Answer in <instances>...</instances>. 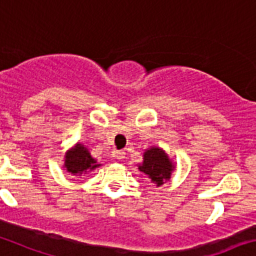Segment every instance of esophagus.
<instances>
[{
  "mask_svg": "<svg viewBox=\"0 0 256 256\" xmlns=\"http://www.w3.org/2000/svg\"><path fill=\"white\" fill-rule=\"evenodd\" d=\"M124 154H126L124 150H114L113 152V156L116 158V160H123Z\"/></svg>",
  "mask_w": 256,
  "mask_h": 256,
  "instance_id": "34e87169",
  "label": "esophagus"
}]
</instances>
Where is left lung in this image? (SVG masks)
Instances as JSON below:
<instances>
[{
  "instance_id": "left-lung-1",
  "label": "left lung",
  "mask_w": 256,
  "mask_h": 256,
  "mask_svg": "<svg viewBox=\"0 0 256 256\" xmlns=\"http://www.w3.org/2000/svg\"><path fill=\"white\" fill-rule=\"evenodd\" d=\"M137 166L138 170L157 187L170 181L172 172L176 170V164L168 157L166 150L157 146H152L143 152V160Z\"/></svg>"
}]
</instances>
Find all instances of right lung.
<instances>
[{
    "label": "right lung",
    "instance_id": "right-lung-1",
    "mask_svg": "<svg viewBox=\"0 0 256 256\" xmlns=\"http://www.w3.org/2000/svg\"><path fill=\"white\" fill-rule=\"evenodd\" d=\"M100 166V163L92 157L89 150L80 142L75 143L70 150L65 152L62 168L72 176H82Z\"/></svg>",
    "mask_w": 256,
    "mask_h": 256
}]
</instances>
